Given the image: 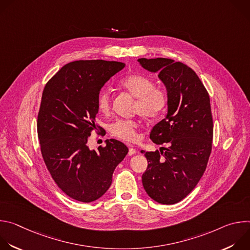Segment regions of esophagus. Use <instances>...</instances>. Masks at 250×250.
<instances>
[{
    "mask_svg": "<svg viewBox=\"0 0 250 250\" xmlns=\"http://www.w3.org/2000/svg\"><path fill=\"white\" fill-rule=\"evenodd\" d=\"M136 153V150L133 148V147H129V149H128V155H133V154H135Z\"/></svg>",
    "mask_w": 250,
    "mask_h": 250,
    "instance_id": "34e87169",
    "label": "esophagus"
}]
</instances>
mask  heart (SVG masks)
Returning <instances> with one entry per match:
<instances>
[{
	"mask_svg": "<svg viewBox=\"0 0 250 250\" xmlns=\"http://www.w3.org/2000/svg\"><path fill=\"white\" fill-rule=\"evenodd\" d=\"M120 86L136 98L134 112L144 119L154 120L161 116L168 104V95L165 90L155 87L150 78L133 74L121 80ZM112 97L109 90H103L97 99L98 110L103 114H108L111 110ZM137 122L133 120H117L109 126L110 133L122 140L133 141L136 139Z\"/></svg>",
	"mask_w": 250,
	"mask_h": 250,
	"instance_id": "heart-1",
	"label": "heart"
}]
</instances>
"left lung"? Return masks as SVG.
I'll return each mask as SVG.
<instances>
[{"mask_svg":"<svg viewBox=\"0 0 250 250\" xmlns=\"http://www.w3.org/2000/svg\"><path fill=\"white\" fill-rule=\"evenodd\" d=\"M137 61L158 74L168 95L167 115L150 132L154 144L167 147L141 150L148 162L142 185L157 203L173 205L192 192L206 170L213 131L209 96L195 71L182 62L169 58Z\"/></svg>","mask_w":250,"mask_h":250,"instance_id":"8db88e82","label":"left lung"}]
</instances>
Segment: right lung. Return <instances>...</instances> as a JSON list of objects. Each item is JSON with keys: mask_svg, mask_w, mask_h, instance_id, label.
<instances>
[{"mask_svg": "<svg viewBox=\"0 0 250 250\" xmlns=\"http://www.w3.org/2000/svg\"><path fill=\"white\" fill-rule=\"evenodd\" d=\"M125 66L105 60H77L64 65L46 83L38 116L44 163L57 186L70 198L90 203L112 184L113 173L128 148L117 139L91 150L87 146L98 114L102 87Z\"/></svg>", "mask_w": 250, "mask_h": 250, "instance_id": "obj_1", "label": "right lung"}]
</instances>
